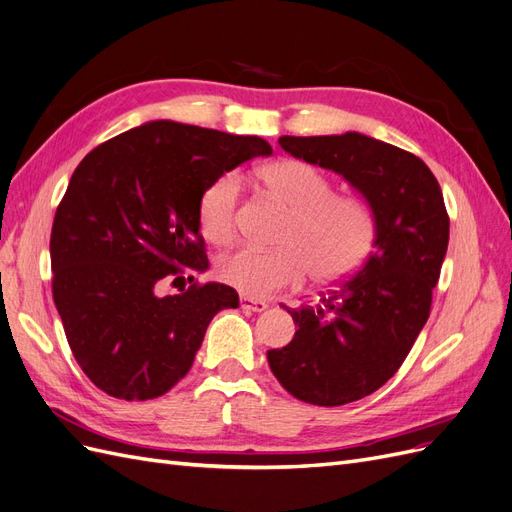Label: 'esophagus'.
Listing matches in <instances>:
<instances>
[{
	"instance_id": "1",
	"label": "esophagus",
	"mask_w": 512,
	"mask_h": 512,
	"mask_svg": "<svg viewBox=\"0 0 512 512\" xmlns=\"http://www.w3.org/2000/svg\"><path fill=\"white\" fill-rule=\"evenodd\" d=\"M240 306H242V308H246V310L261 312V310H266V308H268V302L257 300V298H249V295H242V298H240Z\"/></svg>"
}]
</instances>
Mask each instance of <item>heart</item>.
Masks as SVG:
<instances>
[{
    "label": "heart",
    "mask_w": 512,
    "mask_h": 512,
    "mask_svg": "<svg viewBox=\"0 0 512 512\" xmlns=\"http://www.w3.org/2000/svg\"><path fill=\"white\" fill-rule=\"evenodd\" d=\"M270 200L289 217L280 229L276 251L242 246L217 263V274L229 287L251 298L298 283L308 272L321 285L338 283L361 268L374 251L376 217L364 197L332 193L329 178L310 163L278 159L257 170ZM240 202L236 174L214 178L197 200V225L212 244L234 238Z\"/></svg>",
    "instance_id": "b5f03b06"
}]
</instances>
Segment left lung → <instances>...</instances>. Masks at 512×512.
I'll return each instance as SVG.
<instances>
[{
  "instance_id": "1",
  "label": "left lung",
  "mask_w": 512,
  "mask_h": 512,
  "mask_svg": "<svg viewBox=\"0 0 512 512\" xmlns=\"http://www.w3.org/2000/svg\"><path fill=\"white\" fill-rule=\"evenodd\" d=\"M293 157L334 170L366 197L376 244L353 276L315 304L287 308L295 336L268 351L293 398L342 406L366 398L400 370L432 308L449 246V214L436 176L412 153L357 131L283 136Z\"/></svg>"
}]
</instances>
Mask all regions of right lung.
Instances as JSON below:
<instances>
[{
  "instance_id": "right-lung-1",
  "label": "right lung",
  "mask_w": 512,
  "mask_h": 512,
  "mask_svg": "<svg viewBox=\"0 0 512 512\" xmlns=\"http://www.w3.org/2000/svg\"><path fill=\"white\" fill-rule=\"evenodd\" d=\"M270 153L257 136L153 121L78 163L53 221V300L97 389L159 398L191 370L212 317L238 308L236 289L193 283L208 268L197 200L214 178ZM178 279L192 285L163 296Z\"/></svg>"
}]
</instances>
